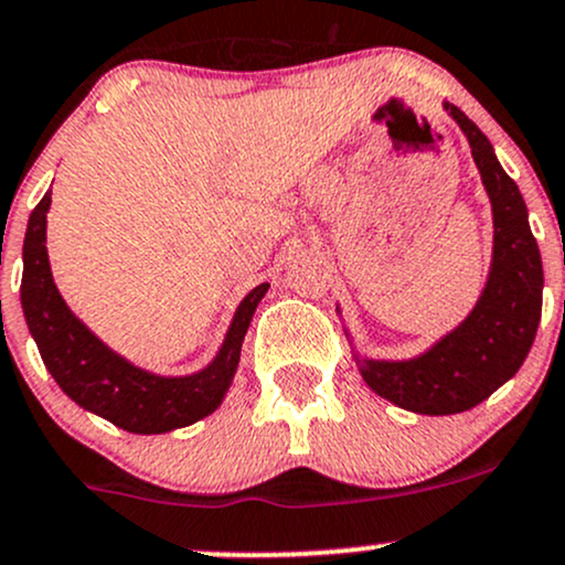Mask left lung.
<instances>
[{
	"instance_id": "left-lung-1",
	"label": "left lung",
	"mask_w": 565,
	"mask_h": 565,
	"mask_svg": "<svg viewBox=\"0 0 565 565\" xmlns=\"http://www.w3.org/2000/svg\"><path fill=\"white\" fill-rule=\"evenodd\" d=\"M463 129L493 204V264L469 318L428 353L412 361H358L374 393L417 415H458L518 374L542 320V256L527 226L520 188L503 172L493 145L455 105H445Z\"/></svg>"
}]
</instances>
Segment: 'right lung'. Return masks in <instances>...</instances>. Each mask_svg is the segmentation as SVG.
<instances>
[{
    "label": "right lung",
    "instance_id": "1",
    "mask_svg": "<svg viewBox=\"0 0 565 565\" xmlns=\"http://www.w3.org/2000/svg\"><path fill=\"white\" fill-rule=\"evenodd\" d=\"M51 193L32 210L23 239L21 305L42 363L58 387L83 406L131 434H163L202 420L221 406L239 363L242 339L269 285H258L236 309L221 353L191 377H156L115 355L64 305L47 264L45 223Z\"/></svg>",
    "mask_w": 565,
    "mask_h": 565
}]
</instances>
